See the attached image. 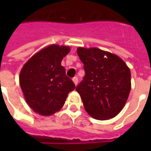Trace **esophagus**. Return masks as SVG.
<instances>
[{
  "mask_svg": "<svg viewBox=\"0 0 151 151\" xmlns=\"http://www.w3.org/2000/svg\"><path fill=\"white\" fill-rule=\"evenodd\" d=\"M73 83H74L75 85H77L78 82V77H74V78H73Z\"/></svg>",
  "mask_w": 151,
  "mask_h": 151,
  "instance_id": "obj_1",
  "label": "esophagus"
}]
</instances>
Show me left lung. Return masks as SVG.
Wrapping results in <instances>:
<instances>
[{"instance_id": "left-lung-1", "label": "left lung", "mask_w": 151, "mask_h": 151, "mask_svg": "<svg viewBox=\"0 0 151 151\" xmlns=\"http://www.w3.org/2000/svg\"><path fill=\"white\" fill-rule=\"evenodd\" d=\"M85 76L76 87L86 111L96 120L113 118L126 103L131 90V73L126 64L116 56L92 47L77 50Z\"/></svg>"}]
</instances>
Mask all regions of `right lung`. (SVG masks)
Instances as JSON below:
<instances>
[{
  "label": "right lung",
  "mask_w": 151,
  "mask_h": 151,
  "mask_svg": "<svg viewBox=\"0 0 151 151\" xmlns=\"http://www.w3.org/2000/svg\"><path fill=\"white\" fill-rule=\"evenodd\" d=\"M69 52L65 46L50 45L26 63L19 82L26 101L35 112L50 116L62 108L69 92L75 89L60 63Z\"/></svg>",
  "instance_id": "obj_1"
}]
</instances>
